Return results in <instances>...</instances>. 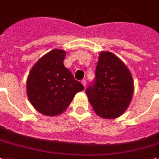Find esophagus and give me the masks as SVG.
I'll use <instances>...</instances> for the list:
<instances>
[{
    "label": "esophagus",
    "mask_w": 159,
    "mask_h": 159,
    "mask_svg": "<svg viewBox=\"0 0 159 159\" xmlns=\"http://www.w3.org/2000/svg\"><path fill=\"white\" fill-rule=\"evenodd\" d=\"M82 85L84 86V87H86V80H82Z\"/></svg>",
    "instance_id": "esophagus-1"
}]
</instances>
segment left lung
I'll return each instance as SVG.
<instances>
[{
    "mask_svg": "<svg viewBox=\"0 0 159 159\" xmlns=\"http://www.w3.org/2000/svg\"><path fill=\"white\" fill-rule=\"evenodd\" d=\"M133 92V78L126 64L113 53L100 52L95 79L86 90L96 114L109 119L120 117L128 108Z\"/></svg>",
    "mask_w": 159,
    "mask_h": 159,
    "instance_id": "left-lung-1",
    "label": "left lung"
}]
</instances>
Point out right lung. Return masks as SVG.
<instances>
[{"label": "right lung", "mask_w": 159, "mask_h": 159, "mask_svg": "<svg viewBox=\"0 0 159 159\" xmlns=\"http://www.w3.org/2000/svg\"><path fill=\"white\" fill-rule=\"evenodd\" d=\"M66 52L55 49L32 68L27 80V95L36 110L46 116L61 114L77 92L84 90L64 65Z\"/></svg>", "instance_id": "obj_1"}]
</instances>
